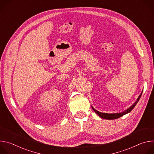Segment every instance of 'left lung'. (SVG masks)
Returning <instances> with one entry per match:
<instances>
[{
	"label": "left lung",
	"mask_w": 154,
	"mask_h": 154,
	"mask_svg": "<svg viewBox=\"0 0 154 154\" xmlns=\"http://www.w3.org/2000/svg\"><path fill=\"white\" fill-rule=\"evenodd\" d=\"M143 93H141V94L140 95V96L138 97L137 100L135 102V103L134 104H133L132 105H131L129 108H128L127 110H125L124 112H122V113H113V114H109V113H101V112H99L98 111H97L96 109H95L93 106H92V108L93 110L96 112V114H97V115H99L101 118H103V119H118L122 116H124V115L130 112L132 109H134V108L135 106V105L137 104V103L138 102L141 96V94H142Z\"/></svg>",
	"instance_id": "1"
}]
</instances>
